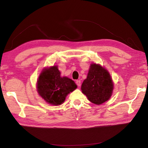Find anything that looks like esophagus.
I'll use <instances>...</instances> for the list:
<instances>
[{"label": "esophagus", "instance_id": "obj_1", "mask_svg": "<svg viewBox=\"0 0 148 148\" xmlns=\"http://www.w3.org/2000/svg\"><path fill=\"white\" fill-rule=\"evenodd\" d=\"M76 83L78 85V86H81V82H80V80H77V82H76Z\"/></svg>", "mask_w": 148, "mask_h": 148}]
</instances>
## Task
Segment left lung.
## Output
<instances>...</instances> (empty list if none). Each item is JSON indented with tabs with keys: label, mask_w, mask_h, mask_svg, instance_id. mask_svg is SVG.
I'll list each match as a JSON object with an SVG mask.
<instances>
[{
	"label": "left lung",
	"mask_w": 148,
	"mask_h": 148,
	"mask_svg": "<svg viewBox=\"0 0 148 148\" xmlns=\"http://www.w3.org/2000/svg\"><path fill=\"white\" fill-rule=\"evenodd\" d=\"M114 85L108 70L100 64L92 63L81 89L89 101L100 105L109 100L112 95Z\"/></svg>",
	"instance_id": "left-lung-1"
}]
</instances>
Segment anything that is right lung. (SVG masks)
Here are the masks:
<instances>
[{"label":"right lung","instance_id":"1","mask_svg":"<svg viewBox=\"0 0 148 148\" xmlns=\"http://www.w3.org/2000/svg\"><path fill=\"white\" fill-rule=\"evenodd\" d=\"M57 65L42 69L37 81L39 95L47 103L59 106L64 103L66 96L77 88L74 81L66 77H61Z\"/></svg>","mask_w":148,"mask_h":148}]
</instances>
